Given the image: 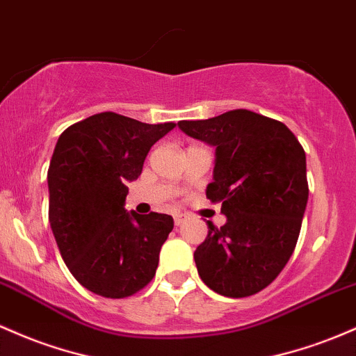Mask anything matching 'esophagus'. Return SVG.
I'll return each instance as SVG.
<instances>
[{
	"label": "esophagus",
	"mask_w": 356,
	"mask_h": 356,
	"mask_svg": "<svg viewBox=\"0 0 356 356\" xmlns=\"http://www.w3.org/2000/svg\"><path fill=\"white\" fill-rule=\"evenodd\" d=\"M186 214H182V213H177V214H175V216H174V222H175V226H181L182 225V222H184L186 221Z\"/></svg>",
	"instance_id": "34e87169"
}]
</instances>
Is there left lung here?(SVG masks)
I'll use <instances>...</instances> for the list:
<instances>
[{"instance_id":"1","label":"left lung","mask_w":356,"mask_h":356,"mask_svg":"<svg viewBox=\"0 0 356 356\" xmlns=\"http://www.w3.org/2000/svg\"><path fill=\"white\" fill-rule=\"evenodd\" d=\"M186 135L216 148L206 197L226 222L208 221L194 252L199 277L226 298H248L275 280L298 243L309 187L306 154L280 121L248 109L179 121Z\"/></svg>"}]
</instances>
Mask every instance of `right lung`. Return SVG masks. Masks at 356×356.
<instances>
[{
	"label": "right lung",
	"instance_id": "obj_1",
	"mask_svg": "<svg viewBox=\"0 0 356 356\" xmlns=\"http://www.w3.org/2000/svg\"><path fill=\"white\" fill-rule=\"evenodd\" d=\"M174 127L104 111L58 136L47 174L50 228L70 273L97 296L128 298L154 279L174 220L128 213L124 199L152 145Z\"/></svg>",
	"mask_w": 356,
	"mask_h": 356
}]
</instances>
